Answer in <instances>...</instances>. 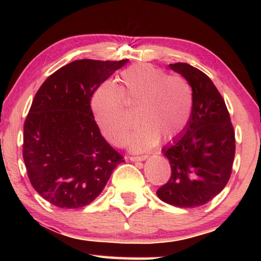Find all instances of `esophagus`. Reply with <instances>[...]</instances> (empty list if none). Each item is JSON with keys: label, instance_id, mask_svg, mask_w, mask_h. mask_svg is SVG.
Masks as SVG:
<instances>
[{"label": "esophagus", "instance_id": "esophagus-1", "mask_svg": "<svg viewBox=\"0 0 261 261\" xmlns=\"http://www.w3.org/2000/svg\"><path fill=\"white\" fill-rule=\"evenodd\" d=\"M147 158H148L147 154H142V156H137V157L132 156L130 157V160L131 162H143V160H146Z\"/></svg>", "mask_w": 261, "mask_h": 261}]
</instances>
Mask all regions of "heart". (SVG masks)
Segmentation results:
<instances>
[{
  "mask_svg": "<svg viewBox=\"0 0 261 261\" xmlns=\"http://www.w3.org/2000/svg\"><path fill=\"white\" fill-rule=\"evenodd\" d=\"M120 85L104 82L93 93L91 108L99 131L116 146H123L135 122L123 101L138 108L140 127L132 138L136 151L146 150L158 140L173 141L190 123L194 107L192 86L180 76H169L151 64H136L119 77Z\"/></svg>",
  "mask_w": 261,
  "mask_h": 261,
  "instance_id": "heart-1",
  "label": "heart"
}]
</instances>
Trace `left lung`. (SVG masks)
<instances>
[{"mask_svg": "<svg viewBox=\"0 0 261 261\" xmlns=\"http://www.w3.org/2000/svg\"><path fill=\"white\" fill-rule=\"evenodd\" d=\"M169 67L190 83L194 107L186 130L162 149L171 176L157 196L177 207H197L228 184L236 153L234 130L224 99L207 75L186 63Z\"/></svg>", "mask_w": 261, "mask_h": 261, "instance_id": "8db88e82", "label": "left lung"}]
</instances>
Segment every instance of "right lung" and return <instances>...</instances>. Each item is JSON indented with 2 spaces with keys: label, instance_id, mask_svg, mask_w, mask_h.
Segmentation results:
<instances>
[{
  "label": "right lung",
  "instance_id": "add662e5",
  "mask_svg": "<svg viewBox=\"0 0 261 261\" xmlns=\"http://www.w3.org/2000/svg\"><path fill=\"white\" fill-rule=\"evenodd\" d=\"M127 62L75 60L49 76L33 98L23 126V159L31 185L55 206L92 203L124 162L99 132L91 99Z\"/></svg>",
  "mask_w": 261,
  "mask_h": 261
}]
</instances>
